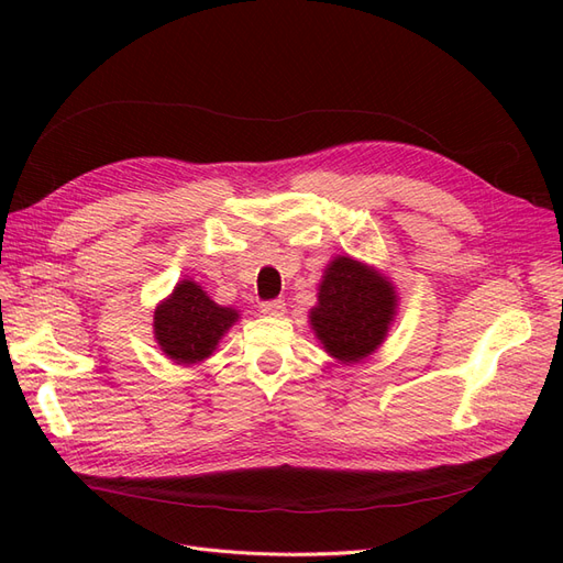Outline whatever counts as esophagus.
<instances>
[{"label": "esophagus", "instance_id": "1", "mask_svg": "<svg viewBox=\"0 0 563 563\" xmlns=\"http://www.w3.org/2000/svg\"><path fill=\"white\" fill-rule=\"evenodd\" d=\"M261 312L265 314V317H284V312H286V302L284 300H269V302H263L261 305Z\"/></svg>", "mask_w": 563, "mask_h": 563}]
</instances>
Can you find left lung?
<instances>
[{
	"label": "left lung",
	"instance_id": "left-lung-1",
	"mask_svg": "<svg viewBox=\"0 0 563 563\" xmlns=\"http://www.w3.org/2000/svg\"><path fill=\"white\" fill-rule=\"evenodd\" d=\"M310 329L323 352L340 364H356L376 352L397 319V286L378 267L352 255H335L323 269Z\"/></svg>",
	"mask_w": 563,
	"mask_h": 563
}]
</instances>
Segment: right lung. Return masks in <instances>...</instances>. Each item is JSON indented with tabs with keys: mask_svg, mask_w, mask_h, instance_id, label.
<instances>
[{
	"mask_svg": "<svg viewBox=\"0 0 563 563\" xmlns=\"http://www.w3.org/2000/svg\"><path fill=\"white\" fill-rule=\"evenodd\" d=\"M240 310L223 308L192 279H180L155 308V340L166 360L180 366L201 364L240 321Z\"/></svg>",
	"mask_w": 563,
	"mask_h": 563,
	"instance_id": "right-lung-1",
	"label": "right lung"
}]
</instances>
